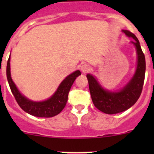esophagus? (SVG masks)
Listing matches in <instances>:
<instances>
[{"label": "esophagus", "mask_w": 154, "mask_h": 154, "mask_svg": "<svg viewBox=\"0 0 154 154\" xmlns=\"http://www.w3.org/2000/svg\"><path fill=\"white\" fill-rule=\"evenodd\" d=\"M81 71H82V72L88 73L89 72H90V71H91L90 65H88V64H84V65H82Z\"/></svg>", "instance_id": "esophagus-1"}]
</instances>
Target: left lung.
<instances>
[{
    "instance_id": "1",
    "label": "left lung",
    "mask_w": 154,
    "mask_h": 154,
    "mask_svg": "<svg viewBox=\"0 0 154 154\" xmlns=\"http://www.w3.org/2000/svg\"><path fill=\"white\" fill-rule=\"evenodd\" d=\"M122 31L127 37L134 39L131 43L135 46L137 54V69L129 82L119 90L112 92L105 89L92 75H86L94 106L106 114L119 113L133 106L140 96L145 78L146 61L140 42L130 31L122 30Z\"/></svg>"
}]
</instances>
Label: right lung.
Returning <instances> with one entry per match:
<instances>
[{
  "label": "right lung",
  "mask_w": 154,
  "mask_h": 154,
  "mask_svg": "<svg viewBox=\"0 0 154 154\" xmlns=\"http://www.w3.org/2000/svg\"><path fill=\"white\" fill-rule=\"evenodd\" d=\"M10 61L11 58L9 57L7 63V79L11 90L18 103L19 106L24 112L37 117H52L60 113L67 103L68 95L73 82L75 79L81 75L80 71H75L74 72L69 75L58 85L57 90L51 97L45 101L35 102L22 95L13 82L11 75Z\"/></svg>",
  "instance_id": "add662e5"
}]
</instances>
